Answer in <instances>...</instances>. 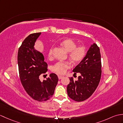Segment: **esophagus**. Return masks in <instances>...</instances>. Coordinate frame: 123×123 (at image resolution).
<instances>
[{"mask_svg":"<svg viewBox=\"0 0 123 123\" xmlns=\"http://www.w3.org/2000/svg\"><path fill=\"white\" fill-rule=\"evenodd\" d=\"M62 78H63V76H62V75H58V78L59 79H61Z\"/></svg>","mask_w":123,"mask_h":123,"instance_id":"obj_1","label":"esophagus"}]
</instances>
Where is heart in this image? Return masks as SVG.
I'll use <instances>...</instances> for the list:
<instances>
[{"instance_id":"obj_1","label":"heart","mask_w":123,"mask_h":123,"mask_svg":"<svg viewBox=\"0 0 123 123\" xmlns=\"http://www.w3.org/2000/svg\"><path fill=\"white\" fill-rule=\"evenodd\" d=\"M60 45L69 52V57L73 63H78L84 58L86 55V48L85 46L80 45L77 46V44L71 39H66L60 43ZM53 54V48L49 49V56L51 57ZM71 67L69 62H57L52 67V70L53 72L59 74H63L66 72L68 69Z\"/></svg>"}]
</instances>
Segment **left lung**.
<instances>
[{
  "instance_id": "left-lung-1",
  "label": "left lung",
  "mask_w": 123,
  "mask_h": 123,
  "mask_svg": "<svg viewBox=\"0 0 123 123\" xmlns=\"http://www.w3.org/2000/svg\"><path fill=\"white\" fill-rule=\"evenodd\" d=\"M74 74L80 73L78 80L69 78L67 93L69 97L76 101H82L89 98L98 87L101 75L100 49L93 43L89 49L84 58L73 70Z\"/></svg>"
}]
</instances>
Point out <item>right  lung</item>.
<instances>
[{"mask_svg": "<svg viewBox=\"0 0 123 123\" xmlns=\"http://www.w3.org/2000/svg\"><path fill=\"white\" fill-rule=\"evenodd\" d=\"M41 34H31L23 42L18 49L17 62L20 80L26 92L33 99L41 102L53 96L58 77L56 74H51L42 82L39 79L42 74L48 71L43 55L34 49L35 42Z\"/></svg>", "mask_w": 123, "mask_h": 123, "instance_id": "1", "label": "right lung"}]
</instances>
